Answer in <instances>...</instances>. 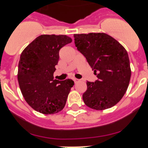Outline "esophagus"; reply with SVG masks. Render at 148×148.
Returning a JSON list of instances; mask_svg holds the SVG:
<instances>
[{"instance_id":"obj_1","label":"esophagus","mask_w":148,"mask_h":148,"mask_svg":"<svg viewBox=\"0 0 148 148\" xmlns=\"http://www.w3.org/2000/svg\"><path fill=\"white\" fill-rule=\"evenodd\" d=\"M73 80H74V83H77V82H79V79H73Z\"/></svg>"}]
</instances>
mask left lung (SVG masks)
I'll use <instances>...</instances> for the list:
<instances>
[{
    "instance_id": "left-lung-1",
    "label": "left lung",
    "mask_w": 148,
    "mask_h": 148,
    "mask_svg": "<svg viewBox=\"0 0 148 148\" xmlns=\"http://www.w3.org/2000/svg\"><path fill=\"white\" fill-rule=\"evenodd\" d=\"M74 37L77 50L97 77L95 82H86L84 102L97 110L113 107L129 86L131 69L127 52L117 40L104 33L74 34Z\"/></svg>"
}]
</instances>
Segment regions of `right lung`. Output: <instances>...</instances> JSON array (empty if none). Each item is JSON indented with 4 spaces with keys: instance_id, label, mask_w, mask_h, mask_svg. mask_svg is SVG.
<instances>
[{
    "instance_id": "1",
    "label": "right lung",
    "mask_w": 148,
    "mask_h": 148,
    "mask_svg": "<svg viewBox=\"0 0 148 148\" xmlns=\"http://www.w3.org/2000/svg\"><path fill=\"white\" fill-rule=\"evenodd\" d=\"M72 41L66 35H41L21 54L18 81L26 102L36 111L53 114L63 110L71 88V79H53L59 50Z\"/></svg>"
}]
</instances>
